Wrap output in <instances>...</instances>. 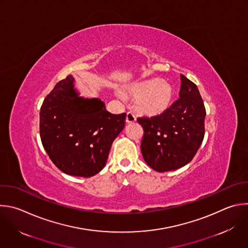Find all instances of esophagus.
<instances>
[{
    "label": "esophagus",
    "mask_w": 248,
    "mask_h": 248,
    "mask_svg": "<svg viewBox=\"0 0 248 248\" xmlns=\"http://www.w3.org/2000/svg\"><path fill=\"white\" fill-rule=\"evenodd\" d=\"M135 121H136L135 115H134L133 113H131V112H127L126 118H125V122H126L127 124H131V123H134Z\"/></svg>",
    "instance_id": "34e87169"
}]
</instances>
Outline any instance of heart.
I'll list each match as a JSON object with an SVG mask.
<instances>
[{"mask_svg": "<svg viewBox=\"0 0 248 248\" xmlns=\"http://www.w3.org/2000/svg\"><path fill=\"white\" fill-rule=\"evenodd\" d=\"M123 96L121 93H117ZM128 94L136 100L137 109L148 116H157L167 112L174 98L173 87L168 81L155 78L132 85Z\"/></svg>", "mask_w": 248, "mask_h": 248, "instance_id": "1", "label": "heart"}]
</instances>
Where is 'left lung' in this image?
<instances>
[{
    "mask_svg": "<svg viewBox=\"0 0 248 248\" xmlns=\"http://www.w3.org/2000/svg\"><path fill=\"white\" fill-rule=\"evenodd\" d=\"M179 99L160 115L138 118L144 135V160L157 172L178 170L189 163L204 137L205 108L198 87L184 75Z\"/></svg>",
    "mask_w": 248,
    "mask_h": 248,
    "instance_id": "1",
    "label": "left lung"
}]
</instances>
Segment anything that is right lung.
Here are the masks:
<instances>
[{
	"label": "right lung",
	"instance_id": "obj_1",
	"mask_svg": "<svg viewBox=\"0 0 248 248\" xmlns=\"http://www.w3.org/2000/svg\"><path fill=\"white\" fill-rule=\"evenodd\" d=\"M72 75L58 81L40 112V135L51 161L64 173L92 177L106 166L125 113H109L98 98L79 97Z\"/></svg>",
	"mask_w": 248,
	"mask_h": 248
}]
</instances>
